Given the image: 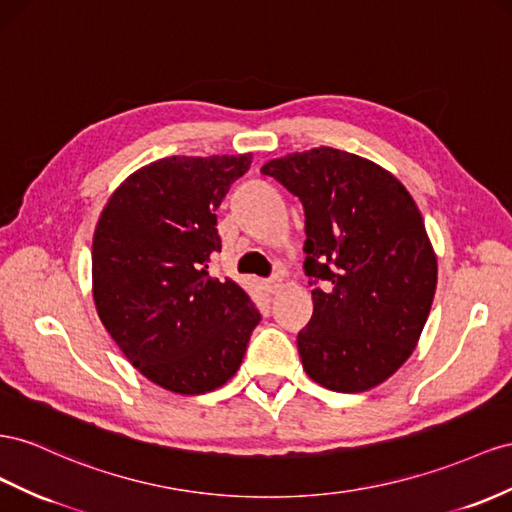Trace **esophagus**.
<instances>
[{
  "mask_svg": "<svg viewBox=\"0 0 512 512\" xmlns=\"http://www.w3.org/2000/svg\"><path fill=\"white\" fill-rule=\"evenodd\" d=\"M282 286H284V280L280 278V275H273V278L265 280V288L269 290V293H278Z\"/></svg>",
  "mask_w": 512,
  "mask_h": 512,
  "instance_id": "obj_1",
  "label": "esophagus"
}]
</instances>
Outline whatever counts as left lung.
Listing matches in <instances>:
<instances>
[{
	"instance_id": "obj_1",
	"label": "left lung",
	"mask_w": 512,
	"mask_h": 512,
	"mask_svg": "<svg viewBox=\"0 0 512 512\" xmlns=\"http://www.w3.org/2000/svg\"><path fill=\"white\" fill-rule=\"evenodd\" d=\"M301 200L314 312L297 349L327 390L377 388L416 349L437 286V256L422 213L398 178L338 148L262 165Z\"/></svg>"
}]
</instances>
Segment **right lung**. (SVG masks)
Listing matches in <instances>:
<instances>
[{"instance_id": "right-lung-1", "label": "right lung", "mask_w": 512, "mask_h": 512, "mask_svg": "<svg viewBox=\"0 0 512 512\" xmlns=\"http://www.w3.org/2000/svg\"><path fill=\"white\" fill-rule=\"evenodd\" d=\"M252 153L165 157L124 178L92 239V297L124 357L174 394L234 377L260 314L245 290L211 278L219 204Z\"/></svg>"}]
</instances>
